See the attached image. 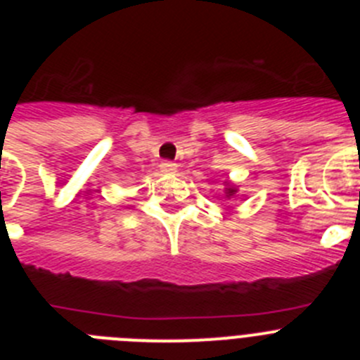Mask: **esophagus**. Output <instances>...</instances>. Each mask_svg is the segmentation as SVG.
I'll return each instance as SVG.
<instances>
[{"mask_svg":"<svg viewBox=\"0 0 360 360\" xmlns=\"http://www.w3.org/2000/svg\"><path fill=\"white\" fill-rule=\"evenodd\" d=\"M160 169L164 171V173H176L178 165L174 164V162L165 160V162H162V164H160Z\"/></svg>","mask_w":360,"mask_h":360,"instance_id":"1","label":"esophagus"}]
</instances>
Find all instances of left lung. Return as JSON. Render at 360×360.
I'll return each instance as SVG.
<instances>
[{
  "mask_svg": "<svg viewBox=\"0 0 360 360\" xmlns=\"http://www.w3.org/2000/svg\"><path fill=\"white\" fill-rule=\"evenodd\" d=\"M224 186H225V198L231 200L232 196H234L238 193V186H236V184H232L231 180L224 182Z\"/></svg>",
  "mask_w": 360,
  "mask_h": 360,
  "instance_id": "1",
  "label": "left lung"
}]
</instances>
